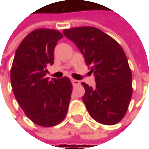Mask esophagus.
<instances>
[{"instance_id": "34e87169", "label": "esophagus", "mask_w": 149, "mask_h": 149, "mask_svg": "<svg viewBox=\"0 0 149 149\" xmlns=\"http://www.w3.org/2000/svg\"><path fill=\"white\" fill-rule=\"evenodd\" d=\"M72 83L73 85H78V84H80V81H77V80L72 79Z\"/></svg>"}]
</instances>
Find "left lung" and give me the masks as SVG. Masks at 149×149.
I'll use <instances>...</instances> for the list:
<instances>
[{"mask_svg":"<svg viewBox=\"0 0 149 149\" xmlns=\"http://www.w3.org/2000/svg\"><path fill=\"white\" fill-rule=\"evenodd\" d=\"M63 33L77 45L95 75V88L81 83L85 89L82 100L89 115L102 125L117 124L128 111L132 95V76L125 51L97 28H71Z\"/></svg>","mask_w":149,"mask_h":149,"instance_id":"obj_1","label":"left lung"}]
</instances>
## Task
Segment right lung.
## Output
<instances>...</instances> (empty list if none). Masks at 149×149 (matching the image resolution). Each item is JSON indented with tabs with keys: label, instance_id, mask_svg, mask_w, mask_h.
<instances>
[{
	"label": "right lung",
	"instance_id": "obj_1",
	"mask_svg": "<svg viewBox=\"0 0 149 149\" xmlns=\"http://www.w3.org/2000/svg\"><path fill=\"white\" fill-rule=\"evenodd\" d=\"M61 33L35 29L24 37L15 52L10 71L12 88L27 117L42 127H52L65 119L71 99L70 79L49 81L47 68L54 63V49Z\"/></svg>",
	"mask_w": 149,
	"mask_h": 149
}]
</instances>
